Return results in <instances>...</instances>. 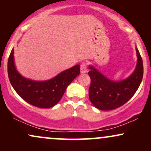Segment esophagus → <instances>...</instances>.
<instances>
[{
    "instance_id": "obj_1",
    "label": "esophagus",
    "mask_w": 151,
    "mask_h": 151,
    "mask_svg": "<svg viewBox=\"0 0 151 151\" xmlns=\"http://www.w3.org/2000/svg\"><path fill=\"white\" fill-rule=\"evenodd\" d=\"M87 72V67L85 62H83L81 65V73H85Z\"/></svg>"
}]
</instances>
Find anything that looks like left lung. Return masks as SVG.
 I'll return each instance as SVG.
<instances>
[{
  "mask_svg": "<svg viewBox=\"0 0 151 151\" xmlns=\"http://www.w3.org/2000/svg\"><path fill=\"white\" fill-rule=\"evenodd\" d=\"M136 67L127 79L114 81L106 77L93 66H89L88 72L91 84L89 89V99L96 108L109 111L126 104L136 93L141 84L143 76V60L139 51L136 47Z\"/></svg>",
  "mask_w": 151,
  "mask_h": 151,
  "instance_id": "obj_1",
  "label": "left lung"
}]
</instances>
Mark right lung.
Instances as JSON below:
<instances>
[{
    "mask_svg": "<svg viewBox=\"0 0 151 151\" xmlns=\"http://www.w3.org/2000/svg\"><path fill=\"white\" fill-rule=\"evenodd\" d=\"M14 49L8 61V74L10 84L19 96L30 104L39 108H51L60 101L69 84L80 73L77 65L46 81H34L22 77L15 66Z\"/></svg>",
    "mask_w": 151,
    "mask_h": 151,
    "instance_id": "obj_1",
    "label": "right lung"
}]
</instances>
